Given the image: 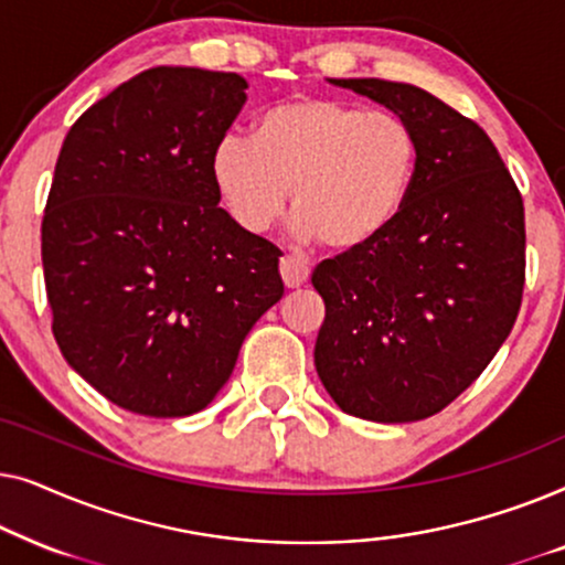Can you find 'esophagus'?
I'll return each mask as SVG.
<instances>
[{
	"instance_id": "34e87169",
	"label": "esophagus",
	"mask_w": 565,
	"mask_h": 565,
	"mask_svg": "<svg viewBox=\"0 0 565 565\" xmlns=\"http://www.w3.org/2000/svg\"><path fill=\"white\" fill-rule=\"evenodd\" d=\"M280 275H282V282L288 285V288H300V285L308 282V277H311V269H308V265H303V262L296 257H282Z\"/></svg>"
}]
</instances>
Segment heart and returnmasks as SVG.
<instances>
[{"label": "heart", "mask_w": 565, "mask_h": 565, "mask_svg": "<svg viewBox=\"0 0 565 565\" xmlns=\"http://www.w3.org/2000/svg\"><path fill=\"white\" fill-rule=\"evenodd\" d=\"M419 143L391 113L323 97L290 99L262 115L257 134L215 143L211 174L238 226L262 234L285 213L300 242L354 252L388 231L412 195Z\"/></svg>", "instance_id": "heart-1"}]
</instances>
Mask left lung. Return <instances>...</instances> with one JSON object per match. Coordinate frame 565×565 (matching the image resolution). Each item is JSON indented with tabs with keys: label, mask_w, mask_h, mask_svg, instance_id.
I'll list each match as a JSON object with an SVG mask.
<instances>
[{
	"label": "left lung",
	"mask_w": 565,
	"mask_h": 565,
	"mask_svg": "<svg viewBox=\"0 0 565 565\" xmlns=\"http://www.w3.org/2000/svg\"><path fill=\"white\" fill-rule=\"evenodd\" d=\"M412 126L419 169L373 244L323 259L313 362L344 414L419 422L452 404L504 344L522 306L524 205L497 146L414 84L331 79Z\"/></svg>",
	"instance_id": "left-lung-1"
}]
</instances>
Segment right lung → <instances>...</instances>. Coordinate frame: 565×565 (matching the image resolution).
<instances>
[{
    "mask_svg": "<svg viewBox=\"0 0 565 565\" xmlns=\"http://www.w3.org/2000/svg\"><path fill=\"white\" fill-rule=\"evenodd\" d=\"M244 76L157 66L74 122L43 215L53 337L107 401L190 416L234 373L282 298L280 249L218 207L211 157Z\"/></svg>",
    "mask_w": 565,
    "mask_h": 565,
    "instance_id": "add662e5",
    "label": "right lung"
}]
</instances>
